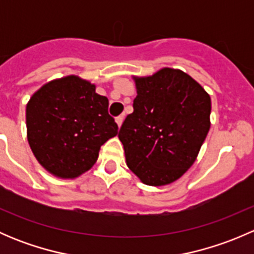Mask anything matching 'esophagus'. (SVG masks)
<instances>
[{"instance_id":"1","label":"esophagus","mask_w":254,"mask_h":254,"mask_svg":"<svg viewBox=\"0 0 254 254\" xmlns=\"http://www.w3.org/2000/svg\"><path fill=\"white\" fill-rule=\"evenodd\" d=\"M115 122H117V124H118V127H122V124H123V122H124V114L123 115H119V117H117L115 118Z\"/></svg>"}]
</instances>
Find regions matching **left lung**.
<instances>
[{"instance_id":"8db88e82","label":"left lung","mask_w":254,"mask_h":254,"mask_svg":"<svg viewBox=\"0 0 254 254\" xmlns=\"http://www.w3.org/2000/svg\"><path fill=\"white\" fill-rule=\"evenodd\" d=\"M134 112L119 130L127 165L147 186L161 187L190 168L210 129L211 99L181 70L134 77Z\"/></svg>"}]
</instances>
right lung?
<instances>
[{"label": "right lung", "instance_id": "add662e5", "mask_svg": "<svg viewBox=\"0 0 254 254\" xmlns=\"http://www.w3.org/2000/svg\"><path fill=\"white\" fill-rule=\"evenodd\" d=\"M108 98L78 76L54 79L27 104V137L38 162L59 178L91 170L104 142L118 134Z\"/></svg>", "mask_w": 254, "mask_h": 254}]
</instances>
